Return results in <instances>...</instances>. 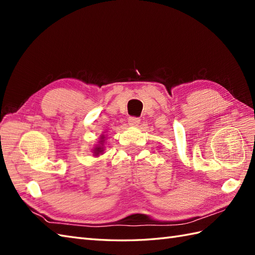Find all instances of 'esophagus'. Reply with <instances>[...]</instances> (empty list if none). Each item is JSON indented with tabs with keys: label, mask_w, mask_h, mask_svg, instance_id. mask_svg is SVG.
<instances>
[{
	"label": "esophagus",
	"mask_w": 255,
	"mask_h": 255,
	"mask_svg": "<svg viewBox=\"0 0 255 255\" xmlns=\"http://www.w3.org/2000/svg\"><path fill=\"white\" fill-rule=\"evenodd\" d=\"M140 123V119L138 117H129L128 118V124L130 126H137V125Z\"/></svg>",
	"instance_id": "34e87169"
}]
</instances>
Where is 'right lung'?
I'll list each match as a JSON object with an SVG mask.
<instances>
[{
	"instance_id": "right-lung-1",
	"label": "right lung",
	"mask_w": 255,
	"mask_h": 255,
	"mask_svg": "<svg viewBox=\"0 0 255 255\" xmlns=\"http://www.w3.org/2000/svg\"><path fill=\"white\" fill-rule=\"evenodd\" d=\"M102 149H103L102 147H99V148H96V152H97V153H100V152H102V151H103Z\"/></svg>"
}]
</instances>
